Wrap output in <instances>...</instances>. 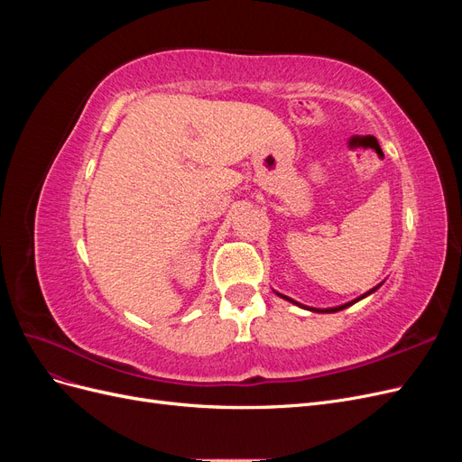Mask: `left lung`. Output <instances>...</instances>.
I'll use <instances>...</instances> for the list:
<instances>
[{"mask_svg": "<svg viewBox=\"0 0 462 462\" xmlns=\"http://www.w3.org/2000/svg\"><path fill=\"white\" fill-rule=\"evenodd\" d=\"M382 287V283L380 285H375L374 289H370L368 292H365V295H360V297H356L355 300H351V302H345V304H341V306H331V309H312V306H306V304H300V302H297V300H292L291 297H287V295H282V292H277L275 291V295L277 297H282V299H285V300H289V302H292V304H297L299 309H304V310H310V312H318V314H333V312H339V310H345V309H348V306H353L355 302H358V300H362V299H366L368 295H372V292H375L377 289Z\"/></svg>", "mask_w": 462, "mask_h": 462, "instance_id": "8db88e82", "label": "left lung"}]
</instances>
